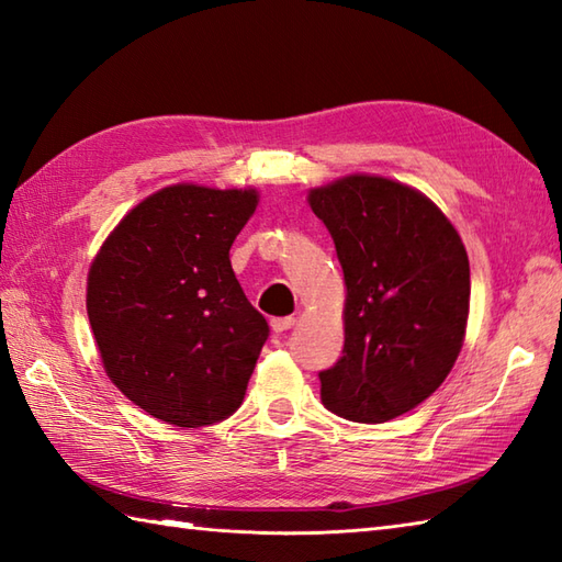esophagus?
<instances>
[{"label": "esophagus", "mask_w": 562, "mask_h": 562, "mask_svg": "<svg viewBox=\"0 0 562 562\" xmlns=\"http://www.w3.org/2000/svg\"><path fill=\"white\" fill-rule=\"evenodd\" d=\"M270 326H272V330H274V333H284V330H290V328L294 326V316L272 318V321H270Z\"/></svg>", "instance_id": "34e87169"}]
</instances>
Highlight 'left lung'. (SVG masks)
Segmentation results:
<instances>
[{"label":"left lung","mask_w":562,"mask_h":562,"mask_svg":"<svg viewBox=\"0 0 562 562\" xmlns=\"http://www.w3.org/2000/svg\"><path fill=\"white\" fill-rule=\"evenodd\" d=\"M336 244L345 348L318 372L321 401L352 423H386L432 396L461 352L471 270L457 229L417 190L348 176L308 193Z\"/></svg>","instance_id":"obj_1"}]
</instances>
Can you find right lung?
<instances>
[{"label": "right lung", "mask_w": 562, "mask_h": 562, "mask_svg": "<svg viewBox=\"0 0 562 562\" xmlns=\"http://www.w3.org/2000/svg\"><path fill=\"white\" fill-rule=\"evenodd\" d=\"M256 205V190L164 188L91 262L87 312L105 372L164 423L205 427L244 403L270 328L229 248Z\"/></svg>", "instance_id": "obj_1"}]
</instances>
